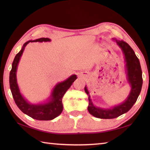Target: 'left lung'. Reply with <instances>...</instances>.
I'll return each instance as SVG.
<instances>
[{
  "mask_svg": "<svg viewBox=\"0 0 150 150\" xmlns=\"http://www.w3.org/2000/svg\"><path fill=\"white\" fill-rule=\"evenodd\" d=\"M115 40L118 45L121 47L125 57L127 75L129 83L132 86V90L128 97L123 103L113 107L112 109H101L93 106L90 99V96L89 95V92L86 87H85V92L88 95V111L93 116L99 119H115L128 112L136 103L142 88V69L139 59L128 43L124 42L123 40Z\"/></svg>",
  "mask_w": 150,
  "mask_h": 150,
  "instance_id": "1",
  "label": "left lung"
}]
</instances>
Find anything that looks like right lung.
I'll return each instance as SVG.
<instances>
[{"mask_svg": "<svg viewBox=\"0 0 150 150\" xmlns=\"http://www.w3.org/2000/svg\"><path fill=\"white\" fill-rule=\"evenodd\" d=\"M50 40L48 38H40L35 40L28 41L24 43L22 50L16 55L12 63L11 70L9 73V86L15 104L24 113L34 119L39 120H52L62 113L63 110L62 97L67 90L71 86L73 82L77 79V76L73 75L65 81L57 84L53 89L51 100L46 104H30L27 103V101L22 96L17 83L16 71H17L19 60L24 52L25 47L30 42H50Z\"/></svg>", "mask_w": 150, "mask_h": 150, "instance_id": "right-lung-1", "label": "right lung"}]
</instances>
